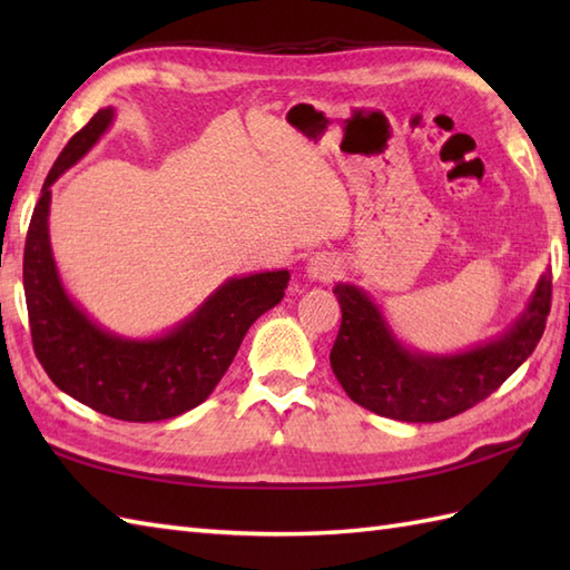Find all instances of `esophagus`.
I'll return each instance as SVG.
<instances>
[{"label":"esophagus","instance_id":"obj_1","mask_svg":"<svg viewBox=\"0 0 570 570\" xmlns=\"http://www.w3.org/2000/svg\"><path fill=\"white\" fill-rule=\"evenodd\" d=\"M306 274L308 278H316V282H325V278H333L341 274V266L328 254H316V257L308 259L306 266Z\"/></svg>","mask_w":570,"mask_h":570}]
</instances>
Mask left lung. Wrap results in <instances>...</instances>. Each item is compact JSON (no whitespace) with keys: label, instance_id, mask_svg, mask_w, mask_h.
<instances>
[{"label":"left lung","instance_id":"obj_1","mask_svg":"<svg viewBox=\"0 0 570 570\" xmlns=\"http://www.w3.org/2000/svg\"><path fill=\"white\" fill-rule=\"evenodd\" d=\"M333 294L343 323L331 350V367L347 396L386 419L435 423L488 399L534 353L551 311V272L539 276L527 308L510 328L451 355L404 345L360 286L335 284Z\"/></svg>","mask_w":570,"mask_h":570}]
</instances>
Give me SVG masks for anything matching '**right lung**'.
<instances>
[{"mask_svg":"<svg viewBox=\"0 0 570 570\" xmlns=\"http://www.w3.org/2000/svg\"><path fill=\"white\" fill-rule=\"evenodd\" d=\"M115 107L72 137L48 171L23 247L33 353L60 392L119 421H164L213 394L249 325L284 298L288 269L229 276L188 318L156 337H125L92 321L60 282L48 235L51 186L110 129Z\"/></svg>","mask_w":570,"mask_h":570,"instance_id":"obj_1","label":"right lung"}]
</instances>
